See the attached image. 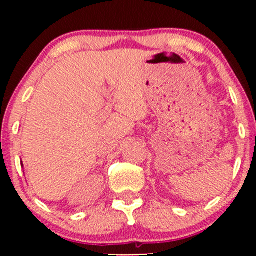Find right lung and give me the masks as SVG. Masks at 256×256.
<instances>
[{
    "mask_svg": "<svg viewBox=\"0 0 256 256\" xmlns=\"http://www.w3.org/2000/svg\"><path fill=\"white\" fill-rule=\"evenodd\" d=\"M22 166H23V164H22Z\"/></svg>",
    "mask_w": 256,
    "mask_h": 256,
    "instance_id": "1",
    "label": "right lung"
}]
</instances>
